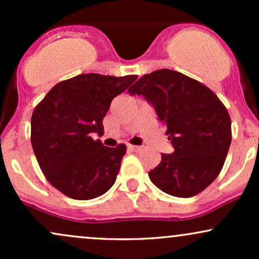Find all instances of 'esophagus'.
I'll use <instances>...</instances> for the list:
<instances>
[{"label": "esophagus", "mask_w": 259, "mask_h": 259, "mask_svg": "<svg viewBox=\"0 0 259 259\" xmlns=\"http://www.w3.org/2000/svg\"><path fill=\"white\" fill-rule=\"evenodd\" d=\"M127 150L132 152H140L142 150L141 146H134V145H127Z\"/></svg>", "instance_id": "obj_1"}]
</instances>
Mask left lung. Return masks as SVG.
<instances>
[{"label": "left lung", "instance_id": "left-lung-1", "mask_svg": "<svg viewBox=\"0 0 259 259\" xmlns=\"http://www.w3.org/2000/svg\"><path fill=\"white\" fill-rule=\"evenodd\" d=\"M153 107L174 148L148 171L152 183L175 197L200 194L221 173L231 144V121L217 95L170 69L145 74L127 90Z\"/></svg>", "mask_w": 259, "mask_h": 259}]
</instances>
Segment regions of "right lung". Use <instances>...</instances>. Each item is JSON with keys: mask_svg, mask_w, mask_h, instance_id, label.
<instances>
[{"mask_svg": "<svg viewBox=\"0 0 259 259\" xmlns=\"http://www.w3.org/2000/svg\"><path fill=\"white\" fill-rule=\"evenodd\" d=\"M136 75L80 74L58 82L31 117V145L49 183L74 200H91L113 186L125 145L103 146L92 134H103L102 120L112 100Z\"/></svg>", "mask_w": 259, "mask_h": 259, "instance_id": "right-lung-1", "label": "right lung"}]
</instances>
